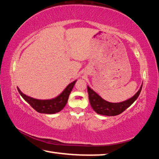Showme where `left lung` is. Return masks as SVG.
I'll use <instances>...</instances> for the list:
<instances>
[{
    "label": "left lung",
    "mask_w": 159,
    "mask_h": 159,
    "mask_svg": "<svg viewBox=\"0 0 159 159\" xmlns=\"http://www.w3.org/2000/svg\"><path fill=\"white\" fill-rule=\"evenodd\" d=\"M142 85H141L138 92L131 98L128 99V100L118 102V103H111V102L104 100L95 91L90 88L89 86H88V97H89L90 105L94 109V111L98 113V114L108 116H117L124 111L138 99L142 90Z\"/></svg>",
    "instance_id": "1"
}]
</instances>
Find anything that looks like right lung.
<instances>
[{"label":"right lung","mask_w":159,"mask_h":159,"mask_svg":"<svg viewBox=\"0 0 159 159\" xmlns=\"http://www.w3.org/2000/svg\"><path fill=\"white\" fill-rule=\"evenodd\" d=\"M76 82V80H74V82L70 83L57 98L51 99H45V100L30 98L21 93L19 88H17V90L24 99L36 111L43 114H52L60 111L65 107L68 101L69 96Z\"/></svg>","instance_id":"1"}]
</instances>
